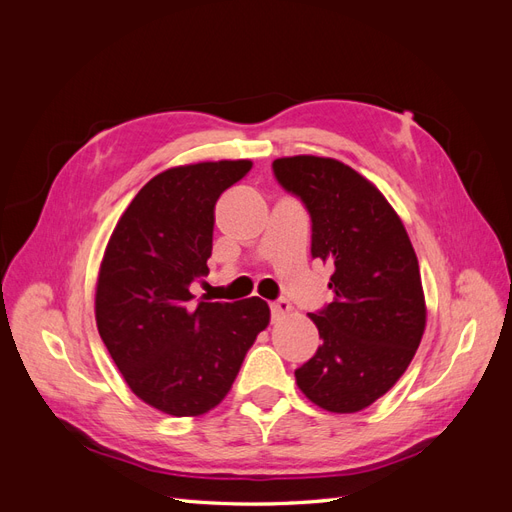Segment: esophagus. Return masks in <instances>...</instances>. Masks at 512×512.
Instances as JSON below:
<instances>
[{
	"mask_svg": "<svg viewBox=\"0 0 512 512\" xmlns=\"http://www.w3.org/2000/svg\"><path fill=\"white\" fill-rule=\"evenodd\" d=\"M288 314H292V305H290V301L280 299V301L271 303V318H273L275 322H277V320H282V318H286Z\"/></svg>",
	"mask_w": 512,
	"mask_h": 512,
	"instance_id": "34e87169",
	"label": "esophagus"
}]
</instances>
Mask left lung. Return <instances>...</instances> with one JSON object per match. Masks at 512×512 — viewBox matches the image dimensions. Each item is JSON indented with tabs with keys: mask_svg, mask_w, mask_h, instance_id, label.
Returning a JSON list of instances; mask_svg holds the SVG:
<instances>
[{
	"mask_svg": "<svg viewBox=\"0 0 512 512\" xmlns=\"http://www.w3.org/2000/svg\"><path fill=\"white\" fill-rule=\"evenodd\" d=\"M273 173L312 218V256L335 267L333 301L309 314L322 346L294 371L318 408L352 414L404 376L427 322L404 222L374 183L333 158H277Z\"/></svg>",
	"mask_w": 512,
	"mask_h": 512,
	"instance_id": "left-lung-1",
	"label": "left lung"
}]
</instances>
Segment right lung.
<instances>
[{"instance_id": "right-lung-1", "label": "right lung", "mask_w": 512, "mask_h": 512, "mask_svg": "<svg viewBox=\"0 0 512 512\" xmlns=\"http://www.w3.org/2000/svg\"><path fill=\"white\" fill-rule=\"evenodd\" d=\"M252 160L168 168L119 218L96 284V324L123 380L147 406L200 416L228 395L247 350L271 320L258 299L192 303L209 273L215 203Z\"/></svg>"}]
</instances>
